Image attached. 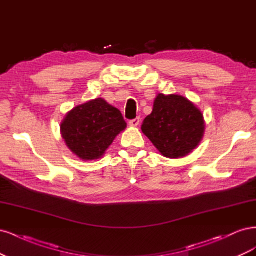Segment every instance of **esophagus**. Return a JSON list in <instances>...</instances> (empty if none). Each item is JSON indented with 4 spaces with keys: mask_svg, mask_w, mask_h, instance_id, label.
Returning a JSON list of instances; mask_svg holds the SVG:
<instances>
[{
    "mask_svg": "<svg viewBox=\"0 0 256 256\" xmlns=\"http://www.w3.org/2000/svg\"><path fill=\"white\" fill-rule=\"evenodd\" d=\"M138 124H140V118H134V120H129V125L132 126V127L138 126Z\"/></svg>",
    "mask_w": 256,
    "mask_h": 256,
    "instance_id": "obj_1",
    "label": "esophagus"
}]
</instances>
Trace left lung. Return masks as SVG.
Segmentation results:
<instances>
[{"label": "left lung", "instance_id": "1", "mask_svg": "<svg viewBox=\"0 0 256 256\" xmlns=\"http://www.w3.org/2000/svg\"><path fill=\"white\" fill-rule=\"evenodd\" d=\"M141 129L164 157L177 159L196 148L205 125L202 112L190 100L180 95L159 94Z\"/></svg>", "mask_w": 256, "mask_h": 256}]
</instances>
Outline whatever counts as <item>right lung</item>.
I'll use <instances>...</instances> for the list:
<instances>
[{
  "label": "right lung",
  "mask_w": 256,
  "mask_h": 256,
  "mask_svg": "<svg viewBox=\"0 0 256 256\" xmlns=\"http://www.w3.org/2000/svg\"><path fill=\"white\" fill-rule=\"evenodd\" d=\"M127 127L118 109L97 98L68 112L60 124L62 136L68 148L82 160L104 156L116 136Z\"/></svg>",
  "instance_id": "1"
}]
</instances>
